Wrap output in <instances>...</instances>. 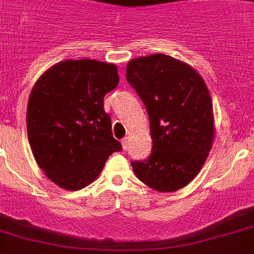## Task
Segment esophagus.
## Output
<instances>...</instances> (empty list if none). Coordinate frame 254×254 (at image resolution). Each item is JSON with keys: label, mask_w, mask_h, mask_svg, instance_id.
<instances>
[{"label": "esophagus", "mask_w": 254, "mask_h": 254, "mask_svg": "<svg viewBox=\"0 0 254 254\" xmlns=\"http://www.w3.org/2000/svg\"><path fill=\"white\" fill-rule=\"evenodd\" d=\"M128 144H129V139H128V137H125V139L122 140V146H123V149H125V150L128 149Z\"/></svg>", "instance_id": "1"}]
</instances>
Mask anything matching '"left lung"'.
Returning <instances> with one entry per match:
<instances>
[{"label": "left lung", "mask_w": 254, "mask_h": 254, "mask_svg": "<svg viewBox=\"0 0 254 254\" xmlns=\"http://www.w3.org/2000/svg\"><path fill=\"white\" fill-rule=\"evenodd\" d=\"M127 81L149 115L152 153L131 162L142 183L175 192L196 178L214 140L213 104L204 79L190 64L165 54L129 61Z\"/></svg>", "instance_id": "8db88e82"}]
</instances>
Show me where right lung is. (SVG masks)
I'll return each mask as SVG.
<instances>
[{
  "instance_id": "obj_1",
  "label": "right lung",
  "mask_w": 254,
  "mask_h": 254,
  "mask_svg": "<svg viewBox=\"0 0 254 254\" xmlns=\"http://www.w3.org/2000/svg\"><path fill=\"white\" fill-rule=\"evenodd\" d=\"M119 83L113 64L67 60L47 70L29 94L27 133L40 169L67 190L87 187L122 145L113 137L105 94Z\"/></svg>"
}]
</instances>
